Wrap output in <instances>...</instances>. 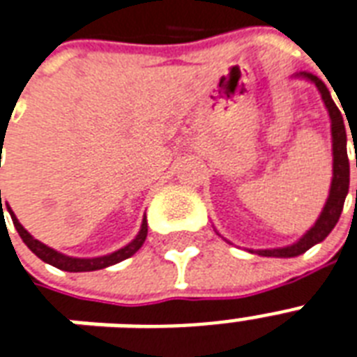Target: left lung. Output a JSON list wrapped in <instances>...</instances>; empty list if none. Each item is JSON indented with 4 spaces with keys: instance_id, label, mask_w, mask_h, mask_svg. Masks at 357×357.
Masks as SVG:
<instances>
[{
    "instance_id": "obj_1",
    "label": "left lung",
    "mask_w": 357,
    "mask_h": 357,
    "mask_svg": "<svg viewBox=\"0 0 357 357\" xmlns=\"http://www.w3.org/2000/svg\"><path fill=\"white\" fill-rule=\"evenodd\" d=\"M300 78H305L309 82H313L319 89L324 106L330 113L331 121V151H333V176H331L330 195L326 201L324 208L320 212L319 220L314 222V225L309 229L307 233L303 234L302 238L294 242L292 245H284V248H275V250H250L251 253H257L261 257H281V259H289V257H298L305 253L309 248H313L314 244H319L331 233V229L335 227L339 218H341L342 206H344V199L348 193V184H350V164H348L347 154V128L342 123V113L339 112V107L335 106V102L331 98L330 89L326 87V84L320 78H317L311 73H300L296 74ZM352 132V130H350ZM354 139V134H352ZM357 167V160H356ZM357 195V193H356Z\"/></svg>"
}]
</instances>
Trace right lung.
<instances>
[{"instance_id": "add662e5", "label": "right lung", "mask_w": 357, "mask_h": 357, "mask_svg": "<svg viewBox=\"0 0 357 357\" xmlns=\"http://www.w3.org/2000/svg\"><path fill=\"white\" fill-rule=\"evenodd\" d=\"M0 206H1V214H3V204H1V192H0ZM7 210H9L10 218H13V223H15L16 231L20 234V238L24 240V244L29 248V250L35 253V255L40 259V261L48 262L52 266L59 268V270H65V272H93V270H102V268L112 266V264H117V262L124 261V259H128L135 253V251L139 250L145 238H147V218H143V223H141V229L137 236H135L128 245H124L121 250L113 251L109 255L104 257H95V259H76V257H68L63 255L59 251L52 250L43 242H38L37 238H33L31 234L27 233L26 229L22 227V223L18 222V218L15 216V212L10 210V206L7 204Z\"/></svg>"}]
</instances>
